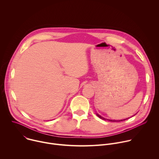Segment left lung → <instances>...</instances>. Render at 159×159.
<instances>
[{
	"label": "left lung",
	"instance_id": "left-lung-1",
	"mask_svg": "<svg viewBox=\"0 0 159 159\" xmlns=\"http://www.w3.org/2000/svg\"><path fill=\"white\" fill-rule=\"evenodd\" d=\"M136 115V114H135ZM135 115H134L133 116H134ZM96 115L99 118H101V119H102V120H108V121H112V122H119V121H124V120H126V119H128V118H126V119H124V120H108V119H106V118H103V117H102L101 116H100L99 115H98V114H96Z\"/></svg>",
	"mask_w": 159,
	"mask_h": 159
}]
</instances>
